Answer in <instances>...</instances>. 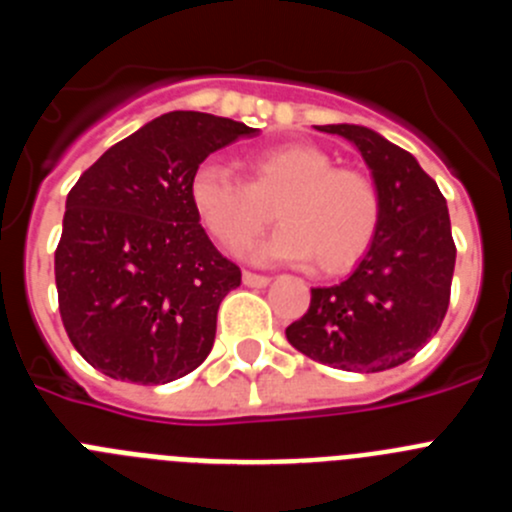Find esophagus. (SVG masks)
<instances>
[{
	"label": "esophagus",
	"instance_id": "esophagus-1",
	"mask_svg": "<svg viewBox=\"0 0 512 512\" xmlns=\"http://www.w3.org/2000/svg\"><path fill=\"white\" fill-rule=\"evenodd\" d=\"M271 279L264 277V274H253V271H243V284L246 287H266Z\"/></svg>",
	"mask_w": 512,
	"mask_h": 512
}]
</instances>
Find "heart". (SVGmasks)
<instances>
[{
    "label": "heart",
    "mask_w": 512,
    "mask_h": 512,
    "mask_svg": "<svg viewBox=\"0 0 512 512\" xmlns=\"http://www.w3.org/2000/svg\"><path fill=\"white\" fill-rule=\"evenodd\" d=\"M189 202L202 228L225 248H241L271 217L279 228L251 248L261 264L315 261L325 274L351 269L377 238L382 202L366 174L336 166L310 143L264 148L248 158V182L220 161L189 176Z\"/></svg>",
    "instance_id": "heart-1"
}]
</instances>
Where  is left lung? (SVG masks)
<instances>
[{"instance_id":"obj_1","label":"left lung","mask_w":512,"mask_h":512,"mask_svg":"<svg viewBox=\"0 0 512 512\" xmlns=\"http://www.w3.org/2000/svg\"><path fill=\"white\" fill-rule=\"evenodd\" d=\"M315 128L354 143L372 171L382 220L351 277L312 289L287 341L333 369L384 372L413 359L449 310L456 264L449 210L438 184L405 148L364 125Z\"/></svg>"}]
</instances>
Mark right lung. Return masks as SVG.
Wrapping results in <instances>:
<instances>
[{
	"mask_svg": "<svg viewBox=\"0 0 512 512\" xmlns=\"http://www.w3.org/2000/svg\"><path fill=\"white\" fill-rule=\"evenodd\" d=\"M259 133L207 112L146 122L79 176L56 248L58 310L94 369L135 384L194 372L241 269L212 246L189 202L210 153Z\"/></svg>",
	"mask_w": 512,
	"mask_h": 512,
	"instance_id": "add662e5",
	"label": "right lung"
}]
</instances>
